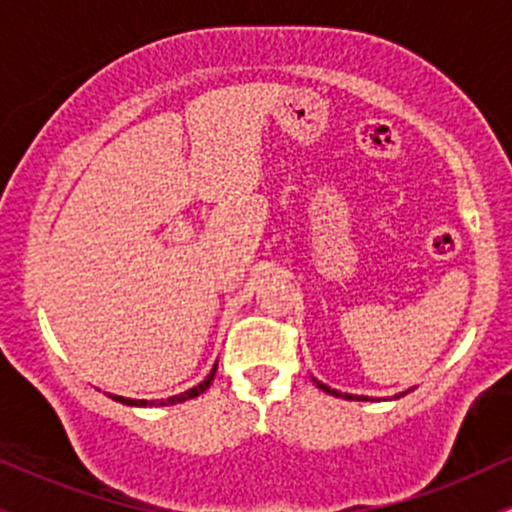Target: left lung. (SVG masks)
<instances>
[{"instance_id":"left-lung-1","label":"left lung","mask_w":512,"mask_h":512,"mask_svg":"<svg viewBox=\"0 0 512 512\" xmlns=\"http://www.w3.org/2000/svg\"><path fill=\"white\" fill-rule=\"evenodd\" d=\"M314 383H316V387H321V390L328 392V395H333V397H343V400H358V402H368V400H370V397H363V395H348V392H338V390H333V387L324 385V383H321V380H316V378H314ZM407 392H412V390H407ZM407 392H400V395H395V397L407 395Z\"/></svg>"}]
</instances>
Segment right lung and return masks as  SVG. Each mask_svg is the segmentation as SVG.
I'll return each mask as SVG.
<instances>
[{
  "instance_id": "add662e5",
  "label": "right lung",
  "mask_w": 512,
  "mask_h": 512,
  "mask_svg": "<svg viewBox=\"0 0 512 512\" xmlns=\"http://www.w3.org/2000/svg\"><path fill=\"white\" fill-rule=\"evenodd\" d=\"M215 370H218V363L213 365L211 375H208L206 380H203L201 385L191 387V390L181 392V395H174V397H166V400H132V397H120V395H110L115 402H122V405H129V407H166V405H179V402H186V400H193V397H198L201 392L208 390V385L213 383L215 378Z\"/></svg>"
}]
</instances>
